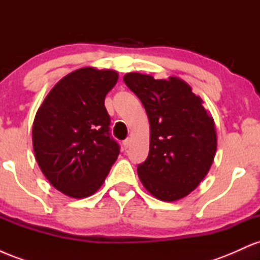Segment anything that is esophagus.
I'll list each match as a JSON object with an SVG mask.
<instances>
[{"label":"esophagus","mask_w":260,"mask_h":260,"mask_svg":"<svg viewBox=\"0 0 260 260\" xmlns=\"http://www.w3.org/2000/svg\"><path fill=\"white\" fill-rule=\"evenodd\" d=\"M129 145H131V138L124 139L123 140V147H124V149H127L128 147H129Z\"/></svg>","instance_id":"obj_1"}]
</instances>
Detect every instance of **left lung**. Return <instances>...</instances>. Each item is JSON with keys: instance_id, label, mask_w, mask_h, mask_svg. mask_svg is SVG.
<instances>
[{"instance_id": "8db88e82", "label": "left lung", "mask_w": 260, "mask_h": 260, "mask_svg": "<svg viewBox=\"0 0 260 260\" xmlns=\"http://www.w3.org/2000/svg\"><path fill=\"white\" fill-rule=\"evenodd\" d=\"M123 80L142 101L150 123L149 155L137 169L143 186L160 201L183 198L201 183L214 161L213 117L180 78L128 73Z\"/></svg>"}]
</instances>
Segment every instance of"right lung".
Returning <instances> with one entry per match:
<instances>
[{
  "instance_id": "obj_1",
  "label": "right lung",
  "mask_w": 260,
  "mask_h": 260,
  "mask_svg": "<svg viewBox=\"0 0 260 260\" xmlns=\"http://www.w3.org/2000/svg\"><path fill=\"white\" fill-rule=\"evenodd\" d=\"M117 72L80 68L51 89L32 124V147L45 177L72 198L94 194L105 181L120 145L110 133L105 96Z\"/></svg>"
}]
</instances>
